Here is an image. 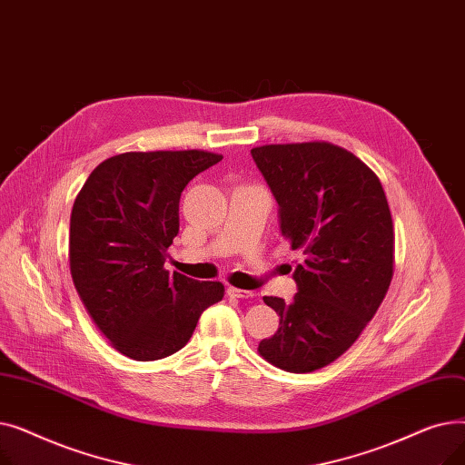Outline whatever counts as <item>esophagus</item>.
Segmentation results:
<instances>
[{
	"label": "esophagus",
	"instance_id": "1",
	"mask_svg": "<svg viewBox=\"0 0 465 465\" xmlns=\"http://www.w3.org/2000/svg\"><path fill=\"white\" fill-rule=\"evenodd\" d=\"M228 296L239 298V300H249V298H252L254 294H252V292H249V290H241V288L230 286V288H228Z\"/></svg>",
	"mask_w": 465,
	"mask_h": 465
}]
</instances>
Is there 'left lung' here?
I'll return each instance as SVG.
<instances>
[{
	"instance_id": "left-lung-1",
	"label": "left lung",
	"mask_w": 465,
	"mask_h": 465,
	"mask_svg": "<svg viewBox=\"0 0 465 465\" xmlns=\"http://www.w3.org/2000/svg\"><path fill=\"white\" fill-rule=\"evenodd\" d=\"M279 203V228L296 265L290 303L265 296L281 324L258 352L290 373L337 360L382 303L394 273V226L373 171L337 144L312 141L251 151Z\"/></svg>"
}]
</instances>
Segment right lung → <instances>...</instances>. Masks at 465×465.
I'll list each match as a JSON object with an SVG mask.
<instances>
[{
	"label": "right lung",
	"mask_w": 465,
	"mask_h": 465,
	"mask_svg": "<svg viewBox=\"0 0 465 465\" xmlns=\"http://www.w3.org/2000/svg\"><path fill=\"white\" fill-rule=\"evenodd\" d=\"M223 160L205 151L124 153L97 165L71 211L73 284L95 326L132 360L181 351L224 284L163 270L186 184Z\"/></svg>",
	"instance_id": "obj_1"
}]
</instances>
